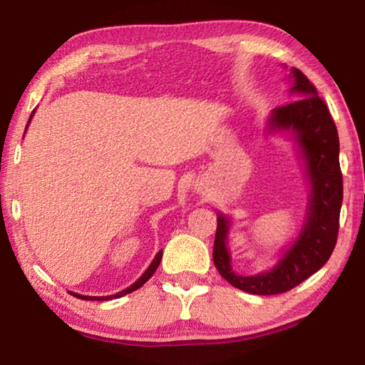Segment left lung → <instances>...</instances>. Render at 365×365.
I'll return each instance as SVG.
<instances>
[{"instance_id": "1", "label": "left lung", "mask_w": 365, "mask_h": 365, "mask_svg": "<svg viewBox=\"0 0 365 365\" xmlns=\"http://www.w3.org/2000/svg\"><path fill=\"white\" fill-rule=\"evenodd\" d=\"M292 103L275 108L269 117V132L289 130L306 160L311 196L306 222L280 261L262 274L243 277L232 270L227 233L230 220L219 214L212 259L219 274L235 288L251 294H280L299 285L329 261L335 250L343 202V175L339 169L336 125L316 86L293 67Z\"/></svg>"}]
</instances>
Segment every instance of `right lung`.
<instances>
[{
  "label": "right lung",
  "mask_w": 365,
  "mask_h": 365,
  "mask_svg": "<svg viewBox=\"0 0 365 365\" xmlns=\"http://www.w3.org/2000/svg\"><path fill=\"white\" fill-rule=\"evenodd\" d=\"M34 113H35V110H34ZM34 113H32V115H34ZM32 115H30L29 123H30V120H32ZM29 123H27V127H29ZM27 127H26V130H27ZM160 259H163V251L158 252L156 257H154L153 262L150 264V267H148V269L145 270V274L141 275L140 279L133 283V285H130V287L125 288V289H122L120 293H115V294H110V296H82V294H77V293H71V294L76 296V298H78V299H88V301H108V299H113V298H120V296H125V294H128V293L135 292V289H138V288L143 287L145 283L151 279L154 272H156V269L159 267Z\"/></svg>",
  "instance_id": "obj_1"
}]
</instances>
